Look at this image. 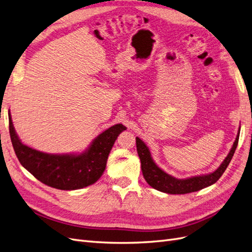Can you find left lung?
<instances>
[{
    "instance_id": "1",
    "label": "left lung",
    "mask_w": 252,
    "mask_h": 252,
    "mask_svg": "<svg viewBox=\"0 0 252 252\" xmlns=\"http://www.w3.org/2000/svg\"><path fill=\"white\" fill-rule=\"evenodd\" d=\"M240 129L241 128H239V133L236 135V139L232 145L229 154H228L223 163L220 165L217 170L208 174L197 175V177H191L182 180L175 179L172 175L166 173L159 168V167H158V165L154 162V159L151 158L148 147L141 139L135 138L136 151H138V155L141 159V168L145 181H146L152 188L158 190V191L170 194H185L189 192L199 191V190L203 188L215 184V183L222 177V174L226 170L228 165H229L234 155V151L239 143Z\"/></svg>"
}]
</instances>
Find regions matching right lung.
<instances>
[{
    "label": "right lung",
    "instance_id": "obj_1",
    "mask_svg": "<svg viewBox=\"0 0 252 252\" xmlns=\"http://www.w3.org/2000/svg\"><path fill=\"white\" fill-rule=\"evenodd\" d=\"M124 130L126 127L122 124L111 126L98 134L85 152L79 155H50L21 142L9 113L10 139L20 163L43 184L61 190L81 189L100 179L113 144Z\"/></svg>",
    "mask_w": 252,
    "mask_h": 252
}]
</instances>
